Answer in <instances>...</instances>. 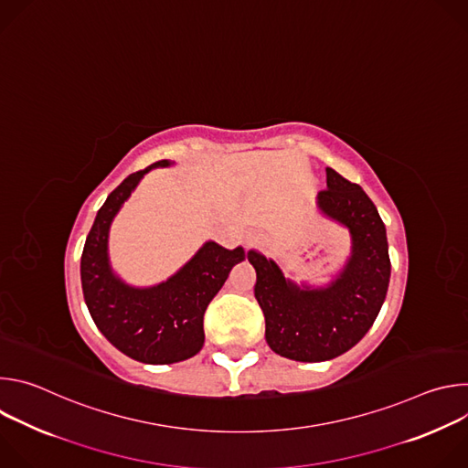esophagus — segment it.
<instances>
[{
  "label": "esophagus",
  "mask_w": 468,
  "mask_h": 468,
  "mask_svg": "<svg viewBox=\"0 0 468 468\" xmlns=\"http://www.w3.org/2000/svg\"><path fill=\"white\" fill-rule=\"evenodd\" d=\"M259 240H261V235H259L255 229H250V231L244 233V242H246V246H253V244H257Z\"/></svg>",
  "instance_id": "obj_1"
}]
</instances>
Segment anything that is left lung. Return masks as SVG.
I'll return each instance as SVG.
<instances>
[{"label": "left lung", "mask_w": 468, "mask_h": 468, "mask_svg": "<svg viewBox=\"0 0 468 468\" xmlns=\"http://www.w3.org/2000/svg\"><path fill=\"white\" fill-rule=\"evenodd\" d=\"M327 188L316 196L318 209L346 226L352 255L327 287H298L280 266L250 251L257 272L255 298L264 314L269 346L294 361H327L356 346L374 324L390 278L385 224L365 190L333 168H325Z\"/></svg>", "instance_id": "1"}]
</instances>
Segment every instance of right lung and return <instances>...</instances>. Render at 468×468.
Returning <instances> with one entry per match:
<instances>
[{
  "label": "right lung",
  "instance_id": "add662e5",
  "mask_svg": "<svg viewBox=\"0 0 468 468\" xmlns=\"http://www.w3.org/2000/svg\"><path fill=\"white\" fill-rule=\"evenodd\" d=\"M127 176L105 199L81 255V285L89 313L105 339L127 357L170 365L196 356L204 346V314L226 283L229 271L244 261V250H226L209 240L166 282L137 289L114 276L109 253V228L139 181L155 166Z\"/></svg>",
  "mask_w": 468,
  "mask_h": 468
}]
</instances>
